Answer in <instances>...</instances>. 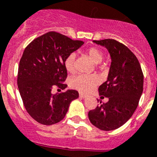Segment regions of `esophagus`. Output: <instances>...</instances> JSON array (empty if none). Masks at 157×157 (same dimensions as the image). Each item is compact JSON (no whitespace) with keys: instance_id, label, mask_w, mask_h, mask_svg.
<instances>
[{"instance_id":"34e87169","label":"esophagus","mask_w":157,"mask_h":157,"mask_svg":"<svg viewBox=\"0 0 157 157\" xmlns=\"http://www.w3.org/2000/svg\"><path fill=\"white\" fill-rule=\"evenodd\" d=\"M86 95H85L84 94H82V93H79V97L81 98V99H84V98H86Z\"/></svg>"}]
</instances>
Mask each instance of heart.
<instances>
[{
	"label": "heart",
	"mask_w": 157,
	"mask_h": 157,
	"mask_svg": "<svg viewBox=\"0 0 157 157\" xmlns=\"http://www.w3.org/2000/svg\"><path fill=\"white\" fill-rule=\"evenodd\" d=\"M85 55L90 58L94 64H98L103 60V52L101 49L96 46H90L84 50ZM107 63H104L100 64L99 67L103 69ZM64 67L67 71L70 74L75 73V54L74 53L68 54L64 60ZM99 83V79L94 75H80L71 78L70 85L72 88L79 90L80 92L87 93L90 92Z\"/></svg>",
	"instance_id": "b5f03b06"
}]
</instances>
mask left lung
I'll return each mask as SVG.
<instances>
[{"instance_id": "obj_1", "label": "left lung", "mask_w": 157, "mask_h": 157, "mask_svg": "<svg viewBox=\"0 0 157 157\" xmlns=\"http://www.w3.org/2000/svg\"><path fill=\"white\" fill-rule=\"evenodd\" d=\"M94 42L105 46L111 57L107 80L99 87L101 98L107 97L109 100L89 111L88 117L101 130H115L132 117L139 104L143 92V71L136 56L123 43L115 39Z\"/></svg>"}]
</instances>
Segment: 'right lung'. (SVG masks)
Returning <instances> with one entry per match:
<instances>
[{"instance_id": "right-lung-1", "label": "right lung", "mask_w": 157, "mask_h": 157, "mask_svg": "<svg viewBox=\"0 0 157 157\" xmlns=\"http://www.w3.org/2000/svg\"><path fill=\"white\" fill-rule=\"evenodd\" d=\"M84 42L50 31L35 38L25 47L20 59L17 86L23 104L29 116L43 125L63 120L70 103L78 92L68 90L52 94L54 86L64 90L67 71L64 60Z\"/></svg>"}]
</instances>
